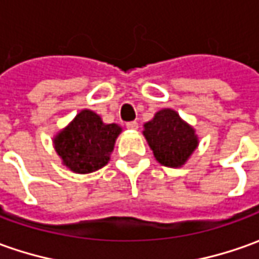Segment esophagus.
I'll return each mask as SVG.
<instances>
[{
  "mask_svg": "<svg viewBox=\"0 0 259 259\" xmlns=\"http://www.w3.org/2000/svg\"><path fill=\"white\" fill-rule=\"evenodd\" d=\"M126 127L130 130H138L139 129L138 121H129V123H126Z\"/></svg>",
  "mask_w": 259,
  "mask_h": 259,
  "instance_id": "1",
  "label": "esophagus"
}]
</instances>
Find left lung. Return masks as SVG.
I'll list each match as a JSON object with an SVG mask.
<instances>
[{
    "label": "left lung",
    "mask_w": 259,
    "mask_h": 259,
    "mask_svg": "<svg viewBox=\"0 0 259 259\" xmlns=\"http://www.w3.org/2000/svg\"><path fill=\"white\" fill-rule=\"evenodd\" d=\"M143 135L160 165L179 167L198 147V136L172 109H162L150 121L145 123Z\"/></svg>",
    "instance_id": "1"
}]
</instances>
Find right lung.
I'll return each instance as SVG.
<instances>
[{"label":"right lung","mask_w":259,"mask_h":259,"mask_svg":"<svg viewBox=\"0 0 259 259\" xmlns=\"http://www.w3.org/2000/svg\"><path fill=\"white\" fill-rule=\"evenodd\" d=\"M120 132L119 124H106L99 114L84 109L67 127L58 132L53 143L63 165L70 170L92 174L107 165Z\"/></svg>","instance_id":"1"}]
</instances>
